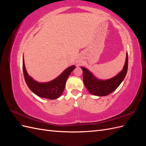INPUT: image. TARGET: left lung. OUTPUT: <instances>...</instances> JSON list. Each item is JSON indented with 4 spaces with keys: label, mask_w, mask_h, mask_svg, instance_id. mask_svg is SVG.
<instances>
[{
    "label": "left lung",
    "mask_w": 146,
    "mask_h": 146,
    "mask_svg": "<svg viewBox=\"0 0 146 146\" xmlns=\"http://www.w3.org/2000/svg\"><path fill=\"white\" fill-rule=\"evenodd\" d=\"M83 70V80L86 89L91 94L105 96L111 93L120 85L124 79L128 69V54L127 53L124 67L116 76L107 80H100L96 78L86 68L81 67Z\"/></svg>",
    "instance_id": "obj_1"
}]
</instances>
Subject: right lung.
I'll return each instance as SVG.
<instances>
[{
  "instance_id": "1",
  "label": "right lung",
  "mask_w": 146,
  "mask_h": 146,
  "mask_svg": "<svg viewBox=\"0 0 146 146\" xmlns=\"http://www.w3.org/2000/svg\"><path fill=\"white\" fill-rule=\"evenodd\" d=\"M74 69L75 66H70L55 80L47 83H38L28 75L25 68L24 59L23 63L25 81L30 90L41 98L48 99H55L61 96L64 91L66 80Z\"/></svg>"
}]
</instances>
